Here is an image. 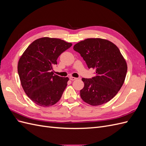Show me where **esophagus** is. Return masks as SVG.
Returning <instances> with one entry per match:
<instances>
[{"label":"esophagus","instance_id":"obj_1","mask_svg":"<svg viewBox=\"0 0 146 146\" xmlns=\"http://www.w3.org/2000/svg\"><path fill=\"white\" fill-rule=\"evenodd\" d=\"M69 79L70 80H72V81H74V80H76V79H77V78H76V77H69Z\"/></svg>","mask_w":146,"mask_h":146}]
</instances>
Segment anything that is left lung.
I'll return each instance as SVG.
<instances>
[{"label": "left lung", "instance_id": "1", "mask_svg": "<svg viewBox=\"0 0 146 146\" xmlns=\"http://www.w3.org/2000/svg\"><path fill=\"white\" fill-rule=\"evenodd\" d=\"M74 50L80 54L88 68L96 69L95 77L82 78L85 86L80 90L81 98L94 106L108 102L120 90L127 71L118 47L106 39L88 38L74 45Z\"/></svg>", "mask_w": 146, "mask_h": 146}]
</instances>
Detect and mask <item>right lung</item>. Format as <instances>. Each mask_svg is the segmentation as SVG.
Masks as SVG:
<instances>
[{
	"instance_id": "1",
	"label": "right lung",
	"mask_w": 146,
	"mask_h": 146,
	"mask_svg": "<svg viewBox=\"0 0 146 146\" xmlns=\"http://www.w3.org/2000/svg\"><path fill=\"white\" fill-rule=\"evenodd\" d=\"M72 44L58 38H41L34 41L20 58L17 72L29 98L41 107L55 104L67 86L68 77L54 75L52 66Z\"/></svg>"
}]
</instances>
